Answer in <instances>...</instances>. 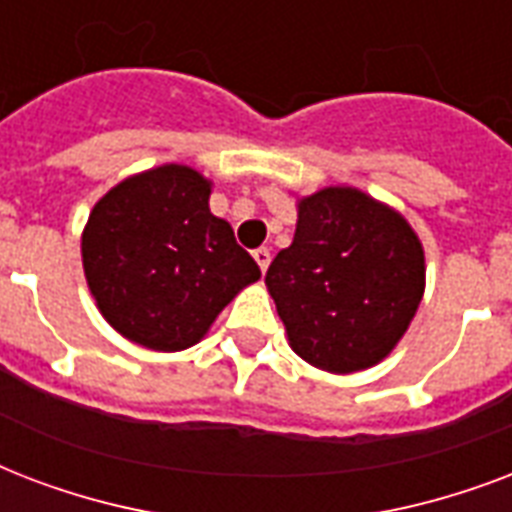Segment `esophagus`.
<instances>
[{"instance_id":"1","label":"esophagus","mask_w":512,"mask_h":512,"mask_svg":"<svg viewBox=\"0 0 512 512\" xmlns=\"http://www.w3.org/2000/svg\"><path fill=\"white\" fill-rule=\"evenodd\" d=\"M253 259H256V264H259L261 272H267L269 261H272V253H269L267 248H259V251H253Z\"/></svg>"}]
</instances>
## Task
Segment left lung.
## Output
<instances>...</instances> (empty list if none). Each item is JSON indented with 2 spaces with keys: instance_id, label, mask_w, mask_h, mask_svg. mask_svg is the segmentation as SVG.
Instances as JSON below:
<instances>
[{
  "instance_id": "obj_1",
  "label": "left lung",
  "mask_w": 512,
  "mask_h": 512,
  "mask_svg": "<svg viewBox=\"0 0 512 512\" xmlns=\"http://www.w3.org/2000/svg\"><path fill=\"white\" fill-rule=\"evenodd\" d=\"M293 243L267 269L291 350L328 374L382 363L425 296V248L406 216L358 186L296 197Z\"/></svg>"
}]
</instances>
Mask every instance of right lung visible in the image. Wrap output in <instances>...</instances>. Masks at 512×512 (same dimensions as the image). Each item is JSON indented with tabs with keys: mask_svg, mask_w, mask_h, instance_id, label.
Segmentation results:
<instances>
[{
	"mask_svg": "<svg viewBox=\"0 0 512 512\" xmlns=\"http://www.w3.org/2000/svg\"><path fill=\"white\" fill-rule=\"evenodd\" d=\"M213 181L178 162L141 170L95 202L82 269L95 307L128 342L178 352L261 277L229 221L211 213Z\"/></svg>",
	"mask_w": 512,
	"mask_h": 512,
	"instance_id": "1",
	"label": "right lung"
}]
</instances>
